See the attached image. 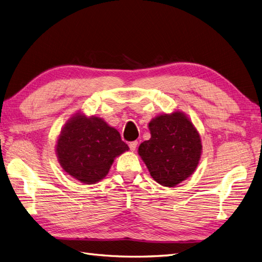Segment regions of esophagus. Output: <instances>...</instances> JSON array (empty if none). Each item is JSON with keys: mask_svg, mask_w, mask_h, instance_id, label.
<instances>
[{"mask_svg": "<svg viewBox=\"0 0 262 262\" xmlns=\"http://www.w3.org/2000/svg\"><path fill=\"white\" fill-rule=\"evenodd\" d=\"M137 146H138V141H133V142H130V143H129V147H130L132 152H134V150L137 149Z\"/></svg>", "mask_w": 262, "mask_h": 262, "instance_id": "esophagus-1", "label": "esophagus"}]
</instances>
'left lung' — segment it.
I'll return each mask as SVG.
<instances>
[{
    "label": "left lung",
    "instance_id": "obj_1",
    "mask_svg": "<svg viewBox=\"0 0 262 262\" xmlns=\"http://www.w3.org/2000/svg\"><path fill=\"white\" fill-rule=\"evenodd\" d=\"M150 139L139 146V155L152 178L173 187L195 170L201 156V140L192 122L179 112L161 115L148 123Z\"/></svg>",
    "mask_w": 262,
    "mask_h": 262
}]
</instances>
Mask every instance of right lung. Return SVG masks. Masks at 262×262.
Returning <instances> with one entry per match:
<instances>
[{
	"label": "right lung",
	"mask_w": 262,
	"mask_h": 262,
	"mask_svg": "<svg viewBox=\"0 0 262 262\" xmlns=\"http://www.w3.org/2000/svg\"><path fill=\"white\" fill-rule=\"evenodd\" d=\"M128 149L120 133L102 119L77 114L61 131L57 155L70 176L92 185L104 178L115 157Z\"/></svg>",
	"instance_id": "obj_1"
}]
</instances>
